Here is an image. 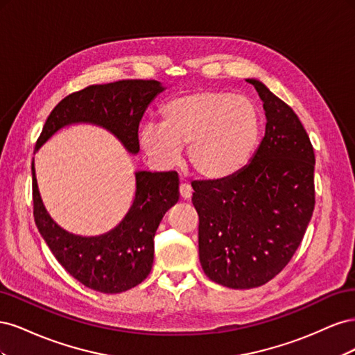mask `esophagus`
<instances>
[{
  "label": "esophagus",
  "instance_id": "obj_1",
  "mask_svg": "<svg viewBox=\"0 0 355 355\" xmlns=\"http://www.w3.org/2000/svg\"><path fill=\"white\" fill-rule=\"evenodd\" d=\"M179 194L182 200H189L192 197V188L188 184H180Z\"/></svg>",
  "mask_w": 355,
  "mask_h": 355
}]
</instances>
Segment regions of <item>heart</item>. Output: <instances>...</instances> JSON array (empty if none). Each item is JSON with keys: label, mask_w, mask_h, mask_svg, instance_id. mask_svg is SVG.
Instances as JSON below:
<instances>
[{"label": "heart", "mask_w": 355, "mask_h": 355, "mask_svg": "<svg viewBox=\"0 0 355 355\" xmlns=\"http://www.w3.org/2000/svg\"><path fill=\"white\" fill-rule=\"evenodd\" d=\"M261 125V114L250 99L198 90L170 99L161 110V124H145L139 142L146 155L166 167L175 166L188 145L192 170L202 179L223 180L250 159Z\"/></svg>", "instance_id": "b5f03b06"}]
</instances>
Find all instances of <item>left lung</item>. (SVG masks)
Returning a JSON list of instances; mask_svg holds the SVG:
<instances>
[{
  "mask_svg": "<svg viewBox=\"0 0 355 355\" xmlns=\"http://www.w3.org/2000/svg\"><path fill=\"white\" fill-rule=\"evenodd\" d=\"M265 136L249 164L223 180L192 182L202 271L230 288L259 287L290 262L315 204L313 145L288 105L254 78Z\"/></svg>",
  "mask_w": 355,
  "mask_h": 355,
  "instance_id": "obj_1",
  "label": "left lung"
}]
</instances>
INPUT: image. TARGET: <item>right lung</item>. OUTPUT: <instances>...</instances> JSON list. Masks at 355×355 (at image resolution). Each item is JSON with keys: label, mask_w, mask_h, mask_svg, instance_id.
I'll use <instances>...</instances> for the list:
<instances>
[{"label": "right lung", "mask_w": 355, "mask_h": 355, "mask_svg": "<svg viewBox=\"0 0 355 355\" xmlns=\"http://www.w3.org/2000/svg\"><path fill=\"white\" fill-rule=\"evenodd\" d=\"M166 87L154 80H123L90 85L60 101L42 127L35 153L60 128L93 124L112 133L125 151L139 153L142 116ZM176 171H135V197L121 222L111 231L84 237L63 230L41 200L32 159V198L37 228L59 263L85 287L121 293L141 284L151 272L154 235L166 211L179 200Z\"/></svg>", "instance_id": "obj_1"}]
</instances>
